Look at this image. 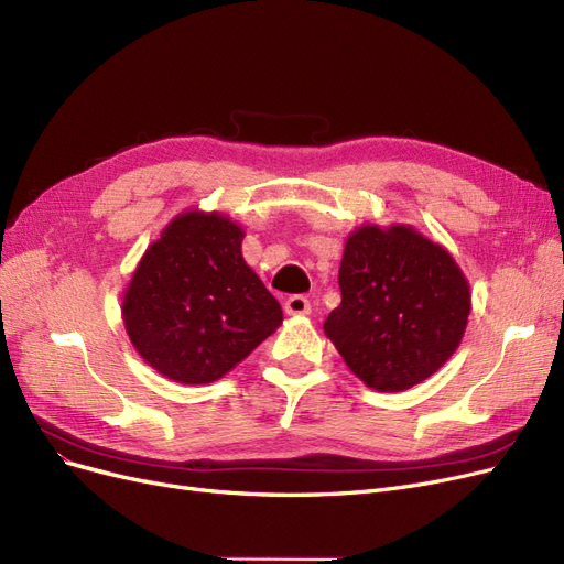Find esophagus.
Returning <instances> with one entry per match:
<instances>
[{
	"label": "esophagus",
	"instance_id": "esophagus-1",
	"mask_svg": "<svg viewBox=\"0 0 564 564\" xmlns=\"http://www.w3.org/2000/svg\"><path fill=\"white\" fill-rule=\"evenodd\" d=\"M284 310H286V315H291V317H305V315H310V310H313V305H310V301L305 296L296 294V296H289L286 299Z\"/></svg>",
	"mask_w": 564,
	"mask_h": 564
}]
</instances>
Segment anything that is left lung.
<instances>
[{
	"label": "left lung",
	"instance_id": "obj_1",
	"mask_svg": "<svg viewBox=\"0 0 564 564\" xmlns=\"http://www.w3.org/2000/svg\"><path fill=\"white\" fill-rule=\"evenodd\" d=\"M338 282L343 301L324 334L376 392H403L434 376L467 332V275L411 224L357 226L345 238Z\"/></svg>",
	"mask_w": 564,
	"mask_h": 564
}]
</instances>
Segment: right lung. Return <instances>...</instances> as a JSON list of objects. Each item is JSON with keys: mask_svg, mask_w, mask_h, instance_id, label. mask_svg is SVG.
<instances>
[{"mask_svg": "<svg viewBox=\"0 0 564 564\" xmlns=\"http://www.w3.org/2000/svg\"><path fill=\"white\" fill-rule=\"evenodd\" d=\"M245 228L224 212L172 217L134 265L121 319L138 355L163 378H224L278 332L282 307L242 257Z\"/></svg>", "mask_w": 564, "mask_h": 564, "instance_id": "1", "label": "right lung"}]
</instances>
